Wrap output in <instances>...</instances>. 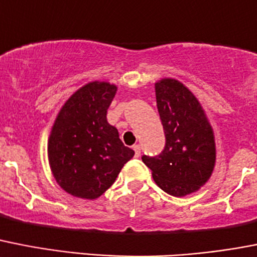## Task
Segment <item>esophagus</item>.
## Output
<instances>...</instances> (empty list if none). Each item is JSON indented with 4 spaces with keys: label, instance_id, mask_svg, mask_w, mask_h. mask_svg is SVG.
<instances>
[{
    "label": "esophagus",
    "instance_id": "obj_1",
    "mask_svg": "<svg viewBox=\"0 0 257 257\" xmlns=\"http://www.w3.org/2000/svg\"><path fill=\"white\" fill-rule=\"evenodd\" d=\"M133 148H134V151H135V157H139V156H140V146H139V144H135Z\"/></svg>",
    "mask_w": 257,
    "mask_h": 257
}]
</instances>
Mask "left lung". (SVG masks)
<instances>
[{"label":"left lung","mask_w":257,"mask_h":257,"mask_svg":"<svg viewBox=\"0 0 257 257\" xmlns=\"http://www.w3.org/2000/svg\"><path fill=\"white\" fill-rule=\"evenodd\" d=\"M156 101L165 133V148L142 160L152 170L156 185L173 196L200 190L216 165L213 128L196 96L177 79L155 83Z\"/></svg>","instance_id":"obj_1"}]
</instances>
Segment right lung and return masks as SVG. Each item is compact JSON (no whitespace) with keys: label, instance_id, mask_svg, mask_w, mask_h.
Listing matches in <instances>:
<instances>
[{"label":"right lung","instance_id":"1","mask_svg":"<svg viewBox=\"0 0 257 257\" xmlns=\"http://www.w3.org/2000/svg\"><path fill=\"white\" fill-rule=\"evenodd\" d=\"M115 93V84L89 82L57 114L48 139V160L57 183L72 196L89 200L101 196L135 153L106 119Z\"/></svg>","mask_w":257,"mask_h":257}]
</instances>
